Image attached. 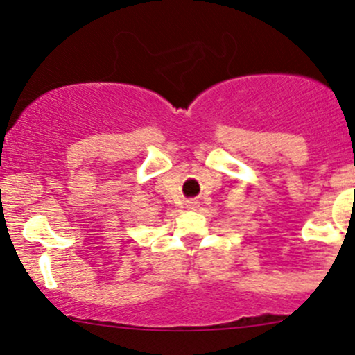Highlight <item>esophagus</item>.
I'll use <instances>...</instances> for the list:
<instances>
[{"label": "esophagus", "instance_id": "34e87169", "mask_svg": "<svg viewBox=\"0 0 355 355\" xmlns=\"http://www.w3.org/2000/svg\"><path fill=\"white\" fill-rule=\"evenodd\" d=\"M187 207H189V209H197V207H198V202L190 200L189 203H187Z\"/></svg>", "mask_w": 355, "mask_h": 355}]
</instances>
